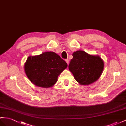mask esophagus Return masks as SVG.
<instances>
[{
	"mask_svg": "<svg viewBox=\"0 0 126 126\" xmlns=\"http://www.w3.org/2000/svg\"><path fill=\"white\" fill-rule=\"evenodd\" d=\"M65 61H66V62L67 63V65H69V60L68 59H66V60H65Z\"/></svg>",
	"mask_w": 126,
	"mask_h": 126,
	"instance_id": "34e87169",
	"label": "esophagus"
}]
</instances>
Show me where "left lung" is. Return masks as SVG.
I'll return each mask as SVG.
<instances>
[{"label": "left lung", "instance_id": "obj_1", "mask_svg": "<svg viewBox=\"0 0 126 126\" xmlns=\"http://www.w3.org/2000/svg\"><path fill=\"white\" fill-rule=\"evenodd\" d=\"M72 56L69 69L80 85H89L99 78L104 69V61L99 56L83 50L75 51Z\"/></svg>", "mask_w": 126, "mask_h": 126}]
</instances>
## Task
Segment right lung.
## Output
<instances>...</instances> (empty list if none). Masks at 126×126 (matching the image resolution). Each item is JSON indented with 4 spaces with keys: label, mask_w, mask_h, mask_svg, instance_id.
<instances>
[{
    "label": "right lung",
    "mask_w": 126,
    "mask_h": 126,
    "mask_svg": "<svg viewBox=\"0 0 126 126\" xmlns=\"http://www.w3.org/2000/svg\"><path fill=\"white\" fill-rule=\"evenodd\" d=\"M67 67L65 61L53 51L29 56L24 64V71L30 81L38 87L50 88Z\"/></svg>",
    "instance_id": "add662e5"
}]
</instances>
